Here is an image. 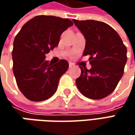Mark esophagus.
<instances>
[{
	"label": "esophagus",
	"instance_id": "34e87169",
	"mask_svg": "<svg viewBox=\"0 0 135 135\" xmlns=\"http://www.w3.org/2000/svg\"><path fill=\"white\" fill-rule=\"evenodd\" d=\"M73 66H74V64H73L72 62H69V67H70V68H72Z\"/></svg>",
	"mask_w": 135,
	"mask_h": 135
}]
</instances>
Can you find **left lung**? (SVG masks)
<instances>
[{
  "label": "left lung",
  "mask_w": 135,
  "mask_h": 135,
  "mask_svg": "<svg viewBox=\"0 0 135 135\" xmlns=\"http://www.w3.org/2000/svg\"><path fill=\"white\" fill-rule=\"evenodd\" d=\"M86 39L83 55H90L91 69L80 67L76 84L81 93L91 99H101L114 91L121 80L127 61V49L121 37L107 24L73 19Z\"/></svg>",
  "instance_id": "8db88e82"
}]
</instances>
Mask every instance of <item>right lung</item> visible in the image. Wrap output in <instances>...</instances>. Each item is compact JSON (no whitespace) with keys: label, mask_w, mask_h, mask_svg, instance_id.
<instances>
[{"label":"right lung","mask_w":135,"mask_h":135,"mask_svg":"<svg viewBox=\"0 0 135 135\" xmlns=\"http://www.w3.org/2000/svg\"><path fill=\"white\" fill-rule=\"evenodd\" d=\"M72 25L68 18L37 16L25 24L16 36L13 74L19 90L30 101H45L54 95L69 65L63 59L57 64L49 62L45 55L59 45L61 34Z\"/></svg>","instance_id":"1"}]
</instances>
